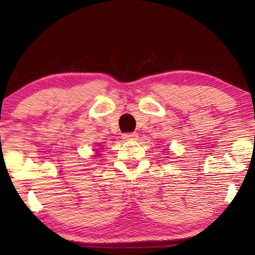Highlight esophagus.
I'll list each match as a JSON object with an SVG mask.
<instances>
[{"mask_svg": "<svg viewBox=\"0 0 255 255\" xmlns=\"http://www.w3.org/2000/svg\"><path fill=\"white\" fill-rule=\"evenodd\" d=\"M125 140H136L137 139V134L136 133H125L122 135Z\"/></svg>", "mask_w": 255, "mask_h": 255, "instance_id": "esophagus-1", "label": "esophagus"}]
</instances>
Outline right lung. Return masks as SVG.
Returning a JSON list of instances; mask_svg holds the SVG:
<instances>
[{"instance_id":"right-lung-1","label":"right lung","mask_w":255,"mask_h":255,"mask_svg":"<svg viewBox=\"0 0 255 255\" xmlns=\"http://www.w3.org/2000/svg\"><path fill=\"white\" fill-rule=\"evenodd\" d=\"M96 151H97V150H96Z\"/></svg>"}]
</instances>
